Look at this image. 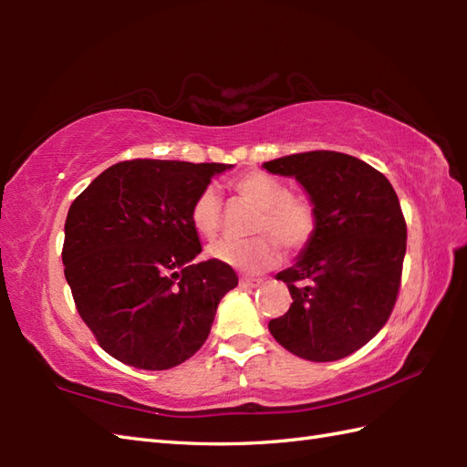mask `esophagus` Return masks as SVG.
<instances>
[{
	"instance_id": "1",
	"label": "esophagus",
	"mask_w": 467,
	"mask_h": 467,
	"mask_svg": "<svg viewBox=\"0 0 467 467\" xmlns=\"http://www.w3.org/2000/svg\"><path fill=\"white\" fill-rule=\"evenodd\" d=\"M243 289H256V286L263 285V279H251V276H243L239 283Z\"/></svg>"
}]
</instances>
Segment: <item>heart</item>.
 <instances>
[{
	"label": "heart",
	"mask_w": 467,
	"mask_h": 467,
	"mask_svg": "<svg viewBox=\"0 0 467 467\" xmlns=\"http://www.w3.org/2000/svg\"><path fill=\"white\" fill-rule=\"evenodd\" d=\"M233 192L259 208L251 231L259 236L249 241L223 239L208 246V254L243 273H263L281 259L285 251L296 253L311 243L317 231V211L309 196L289 192L283 181L261 171L236 176ZM191 223L206 239L218 234L223 224V198L216 186L206 184L194 196Z\"/></svg>",
	"instance_id": "1"
}]
</instances>
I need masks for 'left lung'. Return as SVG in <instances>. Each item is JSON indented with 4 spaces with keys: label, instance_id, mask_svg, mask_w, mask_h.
<instances>
[{
    "label": "left lung",
    "instance_id": "left-lung-1",
    "mask_svg": "<svg viewBox=\"0 0 467 467\" xmlns=\"http://www.w3.org/2000/svg\"><path fill=\"white\" fill-rule=\"evenodd\" d=\"M295 176L317 211V231L276 279L293 303L269 331L306 361H337L361 349L398 301L408 226L389 181L359 158L313 150L263 164Z\"/></svg>",
    "mask_w": 467,
    "mask_h": 467
}]
</instances>
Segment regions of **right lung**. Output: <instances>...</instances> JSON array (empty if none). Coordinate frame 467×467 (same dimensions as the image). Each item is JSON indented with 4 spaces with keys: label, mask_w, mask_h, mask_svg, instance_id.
I'll list each match as a JSON object with an SVG mask.
<instances>
[{
    "label": "right lung",
    "mask_w": 467,
    "mask_h": 467,
    "mask_svg": "<svg viewBox=\"0 0 467 467\" xmlns=\"http://www.w3.org/2000/svg\"><path fill=\"white\" fill-rule=\"evenodd\" d=\"M231 164L124 161L76 198L66 218L64 275L76 309L114 359L162 371L192 357L233 266L208 259L191 223L194 196Z\"/></svg>",
    "instance_id": "right-lung-1"
}]
</instances>
